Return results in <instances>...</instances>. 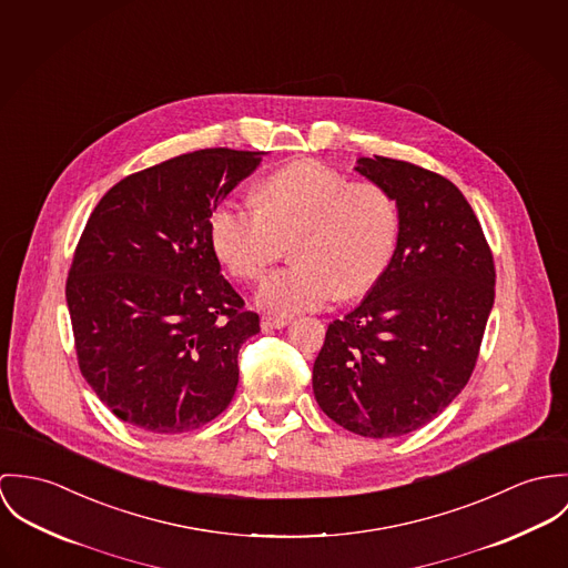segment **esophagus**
Returning a JSON list of instances; mask_svg holds the SVG:
<instances>
[{"label":"esophagus","mask_w":568,"mask_h":568,"mask_svg":"<svg viewBox=\"0 0 568 568\" xmlns=\"http://www.w3.org/2000/svg\"><path fill=\"white\" fill-rule=\"evenodd\" d=\"M290 324V317L285 315H263L261 317V326L263 331H272V328H283Z\"/></svg>","instance_id":"esophagus-1"}]
</instances>
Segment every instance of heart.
<instances>
[{"mask_svg": "<svg viewBox=\"0 0 568 568\" xmlns=\"http://www.w3.org/2000/svg\"><path fill=\"white\" fill-rule=\"evenodd\" d=\"M258 206L220 204L209 217L213 251L226 270L256 281L296 237V265L272 274L256 305L290 315L368 292L385 274L398 242V209L375 183H351L339 170L303 159L265 176Z\"/></svg>", "mask_w": 568, "mask_h": 568, "instance_id": "heart-1", "label": "heart"}]
</instances>
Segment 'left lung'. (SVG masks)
Returning a JSON list of instances; mask_svg holds the SVG:
<instances>
[{"instance_id":"obj_1","label":"left lung","mask_w":568,"mask_h":568,"mask_svg":"<svg viewBox=\"0 0 568 568\" xmlns=\"http://www.w3.org/2000/svg\"><path fill=\"white\" fill-rule=\"evenodd\" d=\"M357 174L398 209V242L364 301L326 328L314 364L320 409L364 438H398L434 420L473 375L495 305V261L450 181L396 159Z\"/></svg>"}]
</instances>
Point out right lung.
I'll list each match as a JSON object with an SVG mask.
<instances>
[{
  "label": "right lung",
  "mask_w": 568,
  "mask_h": 568,
  "mask_svg": "<svg viewBox=\"0 0 568 568\" xmlns=\"http://www.w3.org/2000/svg\"><path fill=\"white\" fill-rule=\"evenodd\" d=\"M263 154L209 148L136 172L84 226L64 290L80 373L141 432L197 429L235 396L258 315L220 274L209 217Z\"/></svg>",
  "instance_id": "right-lung-1"
}]
</instances>
